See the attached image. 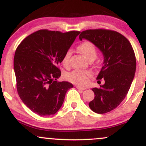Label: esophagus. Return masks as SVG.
Segmentation results:
<instances>
[{"mask_svg":"<svg viewBox=\"0 0 146 146\" xmlns=\"http://www.w3.org/2000/svg\"><path fill=\"white\" fill-rule=\"evenodd\" d=\"M76 88H78V89H80V90H85L86 89V88L85 86H76Z\"/></svg>","mask_w":146,"mask_h":146,"instance_id":"obj_1","label":"esophagus"}]
</instances>
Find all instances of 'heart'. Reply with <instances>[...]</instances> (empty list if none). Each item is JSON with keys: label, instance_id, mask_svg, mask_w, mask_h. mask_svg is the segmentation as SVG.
Returning a JSON list of instances; mask_svg holds the SVG:
<instances>
[{"label": "heart", "instance_id": "heart-1", "mask_svg": "<svg viewBox=\"0 0 146 146\" xmlns=\"http://www.w3.org/2000/svg\"><path fill=\"white\" fill-rule=\"evenodd\" d=\"M78 51L89 61H93L98 56L96 48L94 44L88 41L84 42L78 46ZM72 55L71 50H68L64 55L62 58V64L64 66H69L70 59ZM92 76V73L90 71H82L75 69L66 75V79L72 83L77 84H85L88 82L89 78Z\"/></svg>", "mask_w": 146, "mask_h": 146}]
</instances>
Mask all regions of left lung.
I'll return each mask as SVG.
<instances>
[{"label": "left lung", "instance_id": "left-lung-1", "mask_svg": "<svg viewBox=\"0 0 146 146\" xmlns=\"http://www.w3.org/2000/svg\"><path fill=\"white\" fill-rule=\"evenodd\" d=\"M79 38L93 43L104 58L97 80L103 79L105 83L92 88L95 96L88 106L98 114L112 111L124 100L135 77L136 58L132 45L121 33L109 29H88Z\"/></svg>", "mask_w": 146, "mask_h": 146}]
</instances>
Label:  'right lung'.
<instances>
[{"mask_svg": "<svg viewBox=\"0 0 146 146\" xmlns=\"http://www.w3.org/2000/svg\"><path fill=\"white\" fill-rule=\"evenodd\" d=\"M80 31L62 33L40 29L25 38L15 52L14 68L18 95L33 113L54 115L73 85L57 81L58 64Z\"/></svg>", "mask_w": 146, "mask_h": 146, "instance_id": "add662e5", "label": "right lung"}]
</instances>
